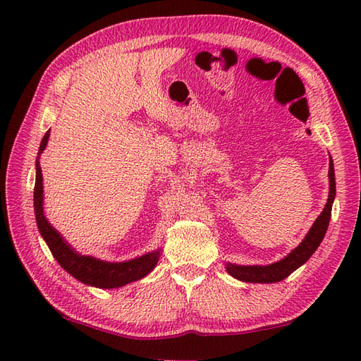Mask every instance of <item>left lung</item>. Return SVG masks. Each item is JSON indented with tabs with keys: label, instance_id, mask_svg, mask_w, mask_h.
Here are the masks:
<instances>
[{
	"label": "left lung",
	"instance_id": "1",
	"mask_svg": "<svg viewBox=\"0 0 361 361\" xmlns=\"http://www.w3.org/2000/svg\"><path fill=\"white\" fill-rule=\"evenodd\" d=\"M335 171H334V161L331 158L329 161V198L324 206L323 212L319 214L315 224L312 225L310 231L304 237V240L298 245V247L290 252L288 256L278 260V262L270 265H234L226 264L228 273L233 278L243 281V282H257V283H271L279 282L286 279L287 276L293 273L296 268L304 265L313 252L317 251L319 243L323 242L329 221L332 216V204L335 198Z\"/></svg>",
	"mask_w": 361,
	"mask_h": 361
}]
</instances>
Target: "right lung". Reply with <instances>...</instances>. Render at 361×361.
Masks as SVG:
<instances>
[{
    "label": "right lung",
    "mask_w": 361,
    "mask_h": 361,
    "mask_svg": "<svg viewBox=\"0 0 361 361\" xmlns=\"http://www.w3.org/2000/svg\"><path fill=\"white\" fill-rule=\"evenodd\" d=\"M49 132H46L40 149H38L37 157V175H35V188H34V209H35V219L38 231L43 235L44 242L56 257L60 267L74 276L75 279L87 283V286H93L99 288H118L137 281L147 276L153 268L157 267L159 259V250L147 252L141 257H136L132 260H126V262H105V260H99L91 256H82L78 251L68 243L60 233L52 228L48 220H46L43 214V175L42 167L38 163V158L43 153L46 144H48Z\"/></svg>",
    "instance_id": "right-lung-1"
}]
</instances>
